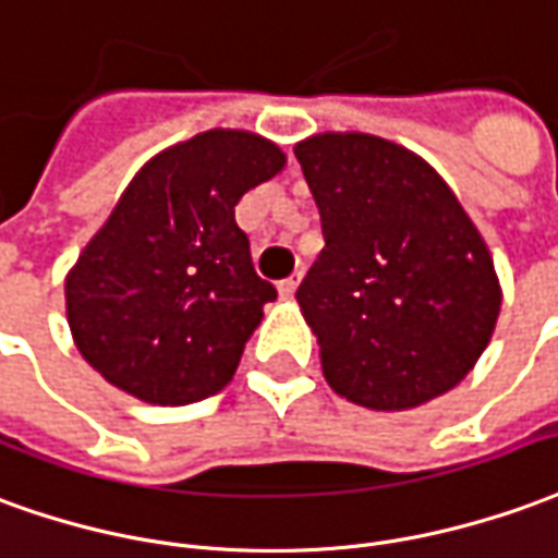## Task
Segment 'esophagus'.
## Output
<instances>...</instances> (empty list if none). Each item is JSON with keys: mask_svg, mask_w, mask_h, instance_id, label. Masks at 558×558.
Listing matches in <instances>:
<instances>
[{"mask_svg": "<svg viewBox=\"0 0 558 558\" xmlns=\"http://www.w3.org/2000/svg\"><path fill=\"white\" fill-rule=\"evenodd\" d=\"M298 286H300V272H294V276H288V279L279 282V294H282V298H291V294L298 291Z\"/></svg>", "mask_w": 558, "mask_h": 558, "instance_id": "1", "label": "esophagus"}]
</instances>
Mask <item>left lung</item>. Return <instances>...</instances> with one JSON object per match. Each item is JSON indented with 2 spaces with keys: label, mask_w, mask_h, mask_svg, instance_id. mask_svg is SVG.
Masks as SVG:
<instances>
[{
  "label": "left lung",
  "mask_w": 558,
  "mask_h": 558,
  "mask_svg": "<svg viewBox=\"0 0 558 558\" xmlns=\"http://www.w3.org/2000/svg\"><path fill=\"white\" fill-rule=\"evenodd\" d=\"M324 248L298 288L339 397L402 412L448 393L489 345L501 310L493 258L421 156L361 132L294 146Z\"/></svg>",
  "instance_id": "1"
}]
</instances>
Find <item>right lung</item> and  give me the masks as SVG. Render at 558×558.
<instances>
[{"label":"right lung","instance_id":"right-lung-1","mask_svg":"<svg viewBox=\"0 0 558 558\" xmlns=\"http://www.w3.org/2000/svg\"><path fill=\"white\" fill-rule=\"evenodd\" d=\"M282 168L279 146L236 129H209L146 161L65 279L83 361L153 405L216 397L276 300L234 207Z\"/></svg>","mask_w":558,"mask_h":558}]
</instances>
